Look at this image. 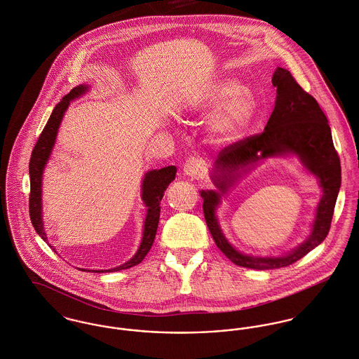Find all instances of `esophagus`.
Segmentation results:
<instances>
[{
	"label": "esophagus",
	"mask_w": 359,
	"mask_h": 359,
	"mask_svg": "<svg viewBox=\"0 0 359 359\" xmlns=\"http://www.w3.org/2000/svg\"><path fill=\"white\" fill-rule=\"evenodd\" d=\"M183 172L191 179H202L206 175V162L201 157H190L184 162Z\"/></svg>",
	"instance_id": "34e87169"
}]
</instances>
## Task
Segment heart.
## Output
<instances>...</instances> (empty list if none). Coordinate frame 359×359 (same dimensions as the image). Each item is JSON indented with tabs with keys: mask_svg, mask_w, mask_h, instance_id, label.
<instances>
[{
	"mask_svg": "<svg viewBox=\"0 0 359 359\" xmlns=\"http://www.w3.org/2000/svg\"><path fill=\"white\" fill-rule=\"evenodd\" d=\"M219 109L209 120L208 129L217 142H234L243 135L255 117L256 104L250 95L242 92L234 80H223L210 85L193 104L197 111Z\"/></svg>",
	"mask_w": 359,
	"mask_h": 359,
	"instance_id": "b5f03b06",
	"label": "heart"
}]
</instances>
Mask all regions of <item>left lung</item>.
I'll return each mask as SVG.
<instances>
[{
  "label": "left lung",
  "mask_w": 359,
  "mask_h": 359,
  "mask_svg": "<svg viewBox=\"0 0 359 359\" xmlns=\"http://www.w3.org/2000/svg\"><path fill=\"white\" fill-rule=\"evenodd\" d=\"M277 88L274 111L262 133L245 137L224 147L215 161L213 184L219 191H201L203 216L217 248L237 266L255 270H273L293 264L326 238L337 194L341 184V166L333 146L327 118L318 102L307 93L292 74L277 67L273 76ZM294 154L318 176L324 194L311 237L287 255L257 258L238 252L224 237L215 219V209L223 194L257 160Z\"/></svg>",
  "instance_id": "1"
}]
</instances>
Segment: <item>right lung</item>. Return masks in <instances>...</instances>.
<instances>
[{
    "label": "right lung",
    "instance_id": "obj_1",
    "mask_svg": "<svg viewBox=\"0 0 359 359\" xmlns=\"http://www.w3.org/2000/svg\"><path fill=\"white\" fill-rule=\"evenodd\" d=\"M88 90V85H79L73 88L53 109L49 120L46 122L45 128L41 132L40 137L33 149L32 158L29 163V173H30V198H29V210H30V219L33 223V227L39 233L41 238L46 241V236L43 231V223H42V201H41V184H42V172L49 160V156L53 150L57 129L60 126V122L63 120V116L70 104L72 100L80 97ZM176 166L170 165L162 169H154L146 173L143 183H142V199L144 205L147 206V215L144 220V229H143V238L140 242V246L135 256L128 260L125 264L120 267H114L111 270H81V271H93V273H114L125 270L129 267H133L146 257L149 250L153 246V242L157 234L158 222H160V202L165 190L168 189L169 183L176 176ZM52 248V246H50ZM55 250V248H52Z\"/></svg>",
    "mask_w": 359,
    "mask_h": 359
}]
</instances>
